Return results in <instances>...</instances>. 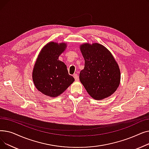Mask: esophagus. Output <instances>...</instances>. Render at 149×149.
Returning a JSON list of instances; mask_svg holds the SVG:
<instances>
[{
    "label": "esophagus",
    "mask_w": 149,
    "mask_h": 149,
    "mask_svg": "<svg viewBox=\"0 0 149 149\" xmlns=\"http://www.w3.org/2000/svg\"><path fill=\"white\" fill-rule=\"evenodd\" d=\"M73 77H74V79H75V80L76 81H78V80H79V75H78V74H74L73 75Z\"/></svg>",
    "instance_id": "1"
}]
</instances>
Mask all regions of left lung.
Here are the masks:
<instances>
[{
	"mask_svg": "<svg viewBox=\"0 0 149 149\" xmlns=\"http://www.w3.org/2000/svg\"><path fill=\"white\" fill-rule=\"evenodd\" d=\"M84 68L80 80L93 99L103 100L111 96L118 88L120 70L111 52L99 43L80 46Z\"/></svg>",
	"mask_w": 149,
	"mask_h": 149,
	"instance_id": "left-lung-1",
	"label": "left lung"
}]
</instances>
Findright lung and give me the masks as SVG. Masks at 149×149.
I'll list each match as a JSON object with an SVG mask.
<instances>
[{"mask_svg":"<svg viewBox=\"0 0 149 149\" xmlns=\"http://www.w3.org/2000/svg\"><path fill=\"white\" fill-rule=\"evenodd\" d=\"M66 47L64 43L50 42L38 55L33 79L36 88L45 95L57 97L74 81V78L68 74L66 65L58 60Z\"/></svg>","mask_w":149,"mask_h":149,"instance_id":"1","label":"right lung"}]
</instances>
